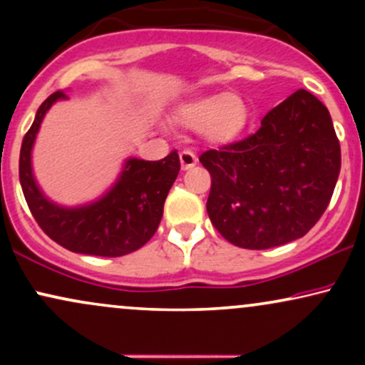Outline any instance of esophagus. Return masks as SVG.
Returning <instances> with one entry per match:
<instances>
[{"label": "esophagus", "instance_id": "1", "mask_svg": "<svg viewBox=\"0 0 365 365\" xmlns=\"http://www.w3.org/2000/svg\"><path fill=\"white\" fill-rule=\"evenodd\" d=\"M180 163H182V170H190L197 165V156L192 150L185 149L180 153Z\"/></svg>", "mask_w": 365, "mask_h": 365}]
</instances>
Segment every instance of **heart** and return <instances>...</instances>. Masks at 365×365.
Instances as JSON below:
<instances>
[{
	"mask_svg": "<svg viewBox=\"0 0 365 365\" xmlns=\"http://www.w3.org/2000/svg\"><path fill=\"white\" fill-rule=\"evenodd\" d=\"M175 116L188 128H204L212 142H230L244 132L249 110L244 99L232 92H216L183 103Z\"/></svg>",
	"mask_w": 365,
	"mask_h": 365,
	"instance_id": "b5f03b06",
	"label": "heart"
}]
</instances>
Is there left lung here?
Instances as JSON below:
<instances>
[{
  "mask_svg": "<svg viewBox=\"0 0 365 365\" xmlns=\"http://www.w3.org/2000/svg\"><path fill=\"white\" fill-rule=\"evenodd\" d=\"M207 215L230 244L264 250L304 237L328 207L341 150L328 108L293 92L245 139L209 149Z\"/></svg>",
  "mask_w": 365,
  "mask_h": 365,
  "instance_id": "1",
  "label": "left lung"
}]
</instances>
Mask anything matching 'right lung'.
<instances>
[{
    "label": "right lung",
    "mask_w": 365,
    "mask_h": 365,
    "mask_svg": "<svg viewBox=\"0 0 365 365\" xmlns=\"http://www.w3.org/2000/svg\"><path fill=\"white\" fill-rule=\"evenodd\" d=\"M58 99H66L65 92L56 91L41 104L20 149V185L32 216L46 235L72 252L101 257L135 252L156 233L166 195L178 177V153L171 150L159 161L130 158L120 178L101 199L81 207L58 206L37 187L31 165L41 121Z\"/></svg>",
    "instance_id": "1"
}]
</instances>
